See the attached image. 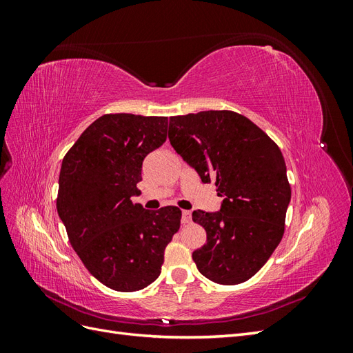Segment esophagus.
<instances>
[{
  "instance_id": "1",
  "label": "esophagus",
  "mask_w": 353,
  "mask_h": 353,
  "mask_svg": "<svg viewBox=\"0 0 353 353\" xmlns=\"http://www.w3.org/2000/svg\"><path fill=\"white\" fill-rule=\"evenodd\" d=\"M181 222L183 223L191 222V212L190 210H183V218H181Z\"/></svg>"
}]
</instances>
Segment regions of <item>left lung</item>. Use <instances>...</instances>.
I'll return each mask as SVG.
<instances>
[{
	"label": "left lung",
	"mask_w": 353,
	"mask_h": 353,
	"mask_svg": "<svg viewBox=\"0 0 353 353\" xmlns=\"http://www.w3.org/2000/svg\"><path fill=\"white\" fill-rule=\"evenodd\" d=\"M168 135L201 183L213 181L223 197L219 212H193L208 236L193 252L197 270L223 285L248 281L284 234L292 190L281 150L259 126L231 110L172 116Z\"/></svg>",
	"instance_id": "obj_1"
}]
</instances>
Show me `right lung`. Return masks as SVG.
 <instances>
[{"label": "right lung", "instance_id": "obj_1", "mask_svg": "<svg viewBox=\"0 0 353 353\" xmlns=\"http://www.w3.org/2000/svg\"><path fill=\"white\" fill-rule=\"evenodd\" d=\"M168 117L131 113L94 121L61 162L57 212L73 250L95 279L116 292L150 285L179 230L175 206L145 210L140 194L144 157L166 141Z\"/></svg>", "mask_w": 353, "mask_h": 353}]
</instances>
